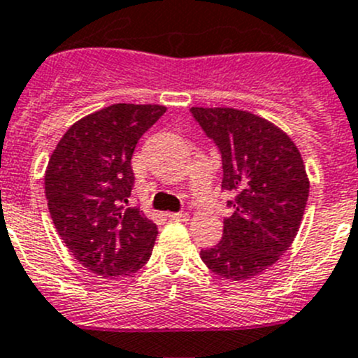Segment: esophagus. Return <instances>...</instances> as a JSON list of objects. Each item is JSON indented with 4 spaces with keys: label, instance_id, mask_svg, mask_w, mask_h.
<instances>
[{
    "label": "esophagus",
    "instance_id": "34e87169",
    "mask_svg": "<svg viewBox=\"0 0 358 358\" xmlns=\"http://www.w3.org/2000/svg\"><path fill=\"white\" fill-rule=\"evenodd\" d=\"M169 220H175V222H187L190 218L189 213H168Z\"/></svg>",
    "mask_w": 358,
    "mask_h": 358
}]
</instances>
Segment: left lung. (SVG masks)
Returning <instances> with one entry per match:
<instances>
[{"label": "left lung", "mask_w": 358, "mask_h": 358, "mask_svg": "<svg viewBox=\"0 0 358 358\" xmlns=\"http://www.w3.org/2000/svg\"><path fill=\"white\" fill-rule=\"evenodd\" d=\"M196 121L222 152V189L236 194L223 237L201 251L211 272L246 280L291 248L308 201L310 182L298 147L279 126L248 110L192 107Z\"/></svg>", "instance_id": "1"}]
</instances>
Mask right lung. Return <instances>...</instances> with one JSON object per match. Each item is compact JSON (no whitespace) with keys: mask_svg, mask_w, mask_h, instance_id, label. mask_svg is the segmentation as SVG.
Wrapping results in <instances>:
<instances>
[{"mask_svg":"<svg viewBox=\"0 0 358 358\" xmlns=\"http://www.w3.org/2000/svg\"><path fill=\"white\" fill-rule=\"evenodd\" d=\"M164 106L114 103L85 115L64 133L50 156L45 194L57 232L85 268L115 279L149 262L157 225L131 196V157L140 136Z\"/></svg>","mask_w":358,"mask_h":358,"instance_id":"1","label":"right lung"}]
</instances>
